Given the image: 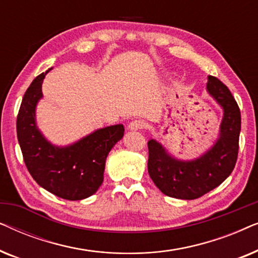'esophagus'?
<instances>
[{
  "label": "esophagus",
  "instance_id": "1",
  "mask_svg": "<svg viewBox=\"0 0 258 258\" xmlns=\"http://www.w3.org/2000/svg\"><path fill=\"white\" fill-rule=\"evenodd\" d=\"M128 128L130 130H140V129H143L144 128V123L142 121H140V119H134L129 123V126Z\"/></svg>",
  "mask_w": 258,
  "mask_h": 258
}]
</instances>
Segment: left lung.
Returning a JSON list of instances; mask_svg holds the SVG:
<instances>
[{
    "instance_id": "1",
    "label": "left lung",
    "mask_w": 258,
    "mask_h": 258,
    "mask_svg": "<svg viewBox=\"0 0 258 258\" xmlns=\"http://www.w3.org/2000/svg\"><path fill=\"white\" fill-rule=\"evenodd\" d=\"M207 90L223 108L220 137L199 158L181 161L169 155L161 143L148 142V172L164 195L195 200L221 184L234 170L238 155L241 111L227 86L214 76L208 77Z\"/></svg>"
}]
</instances>
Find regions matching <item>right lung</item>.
<instances>
[{
    "instance_id": "add662e5",
    "label": "right lung",
    "mask_w": 258,
    "mask_h": 258,
    "mask_svg": "<svg viewBox=\"0 0 258 258\" xmlns=\"http://www.w3.org/2000/svg\"><path fill=\"white\" fill-rule=\"evenodd\" d=\"M45 74L42 73L31 82L17 115V140L24 163L37 184L49 192L68 201L87 199L103 182L105 160L111 148L123 137L124 126H105L68 147L52 146L37 129L35 118Z\"/></svg>"
}]
</instances>
